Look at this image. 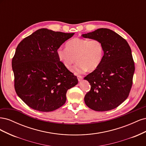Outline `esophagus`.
<instances>
[{
    "label": "esophagus",
    "instance_id": "obj_1",
    "mask_svg": "<svg viewBox=\"0 0 146 146\" xmlns=\"http://www.w3.org/2000/svg\"><path fill=\"white\" fill-rule=\"evenodd\" d=\"M77 78H78V80L80 82L83 79V77L81 76H77Z\"/></svg>",
    "mask_w": 146,
    "mask_h": 146
}]
</instances>
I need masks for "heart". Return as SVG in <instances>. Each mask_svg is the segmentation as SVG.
<instances>
[{
  "label": "heart",
  "mask_w": 146,
  "mask_h": 146,
  "mask_svg": "<svg viewBox=\"0 0 146 146\" xmlns=\"http://www.w3.org/2000/svg\"><path fill=\"white\" fill-rule=\"evenodd\" d=\"M66 48L60 47L56 50L57 56L64 67L73 68L76 74H82L88 70L93 71L99 68L104 55L103 44L98 39L75 38L66 44Z\"/></svg>",
  "instance_id": "b5f03b06"
}]
</instances>
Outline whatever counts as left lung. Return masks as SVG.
Listing matches in <instances>:
<instances>
[{"mask_svg": "<svg viewBox=\"0 0 146 146\" xmlns=\"http://www.w3.org/2000/svg\"><path fill=\"white\" fill-rule=\"evenodd\" d=\"M82 36L98 39L104 48L99 68L84 78L91 86L85 102L97 111L116 108L127 99L133 84L135 64L130 47L124 38L108 29H99Z\"/></svg>", "mask_w": 146, "mask_h": 146, "instance_id": "left-lung-1", "label": "left lung"}]
</instances>
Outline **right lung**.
<instances>
[{
    "label": "right lung",
    "mask_w": 146,
    "mask_h": 146,
    "mask_svg": "<svg viewBox=\"0 0 146 146\" xmlns=\"http://www.w3.org/2000/svg\"><path fill=\"white\" fill-rule=\"evenodd\" d=\"M74 35L36 30L17 46L12 59L16 94L33 110L52 111L63 106L77 78L61 63L56 50Z\"/></svg>",
    "instance_id": "1"
}]
</instances>
